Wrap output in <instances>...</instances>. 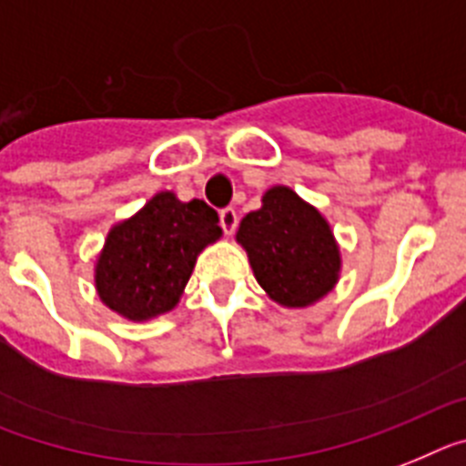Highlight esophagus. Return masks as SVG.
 Returning a JSON list of instances; mask_svg holds the SVG:
<instances>
[{
	"mask_svg": "<svg viewBox=\"0 0 466 466\" xmlns=\"http://www.w3.org/2000/svg\"><path fill=\"white\" fill-rule=\"evenodd\" d=\"M220 225H222V229H225V234H228V237H232L234 229H237V225H238L237 210L234 208L220 210Z\"/></svg>",
	"mask_w": 466,
	"mask_h": 466,
	"instance_id": "34e87169",
	"label": "esophagus"
}]
</instances>
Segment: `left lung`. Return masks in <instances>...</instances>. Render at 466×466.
I'll list each match as a JSON object with an SVG mask.
<instances>
[{"label":"left lung","instance_id":"obj_1","mask_svg":"<svg viewBox=\"0 0 466 466\" xmlns=\"http://www.w3.org/2000/svg\"><path fill=\"white\" fill-rule=\"evenodd\" d=\"M237 241L269 300L289 309L311 307L335 289L342 256L321 210L286 185L262 194V206L241 220Z\"/></svg>","mask_w":466,"mask_h":466}]
</instances>
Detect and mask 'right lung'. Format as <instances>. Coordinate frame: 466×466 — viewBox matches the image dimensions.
Here are the masks:
<instances>
[{
	"label": "right lung",
	"instance_id": "obj_1",
	"mask_svg": "<svg viewBox=\"0 0 466 466\" xmlns=\"http://www.w3.org/2000/svg\"><path fill=\"white\" fill-rule=\"evenodd\" d=\"M220 237L218 213L204 201L157 192L107 232L93 274L98 298L128 321L161 317L180 302L201 250Z\"/></svg>",
	"mask_w": 466,
	"mask_h": 466
}]
</instances>
